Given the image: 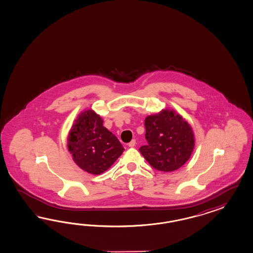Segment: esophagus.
I'll return each mask as SVG.
<instances>
[{
	"instance_id": "34e87169",
	"label": "esophagus",
	"mask_w": 253,
	"mask_h": 253,
	"mask_svg": "<svg viewBox=\"0 0 253 253\" xmlns=\"http://www.w3.org/2000/svg\"><path fill=\"white\" fill-rule=\"evenodd\" d=\"M135 144H136V142H135V140L133 139V140H131L130 143L128 144V146H129V147H134V146H135Z\"/></svg>"
}]
</instances>
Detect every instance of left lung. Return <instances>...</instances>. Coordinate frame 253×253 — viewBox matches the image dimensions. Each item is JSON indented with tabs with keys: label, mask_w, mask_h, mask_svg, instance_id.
<instances>
[{
	"label": "left lung",
	"mask_w": 253,
	"mask_h": 253,
	"mask_svg": "<svg viewBox=\"0 0 253 253\" xmlns=\"http://www.w3.org/2000/svg\"><path fill=\"white\" fill-rule=\"evenodd\" d=\"M144 127L147 144L139 151L154 169L171 172L187 162L194 147V136L181 117L167 109L147 117Z\"/></svg>",
	"instance_id": "8db88e82"
}]
</instances>
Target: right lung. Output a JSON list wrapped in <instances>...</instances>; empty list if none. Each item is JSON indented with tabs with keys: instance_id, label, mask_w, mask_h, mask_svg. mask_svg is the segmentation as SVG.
<instances>
[{
	"instance_id": "add662e5",
	"label": "right lung",
	"mask_w": 253,
	"mask_h": 253,
	"mask_svg": "<svg viewBox=\"0 0 253 253\" xmlns=\"http://www.w3.org/2000/svg\"><path fill=\"white\" fill-rule=\"evenodd\" d=\"M68 149L75 163L94 175L107 170L123 154V145L103 126L102 119L93 110L77 118L68 137Z\"/></svg>"
}]
</instances>
